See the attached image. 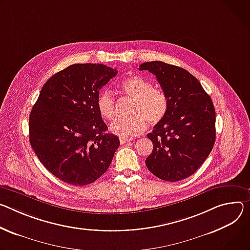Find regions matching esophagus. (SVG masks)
<instances>
[{
	"label": "esophagus",
	"instance_id": "34e87169",
	"mask_svg": "<svg viewBox=\"0 0 250 250\" xmlns=\"http://www.w3.org/2000/svg\"><path fill=\"white\" fill-rule=\"evenodd\" d=\"M130 141H132V139H130V138H121L120 137V143L121 144H125V143L130 142Z\"/></svg>",
	"mask_w": 250,
	"mask_h": 250
}]
</instances>
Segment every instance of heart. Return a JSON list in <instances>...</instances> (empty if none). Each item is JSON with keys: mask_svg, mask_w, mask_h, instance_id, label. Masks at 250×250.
Instances as JSON below:
<instances>
[{"mask_svg": "<svg viewBox=\"0 0 250 250\" xmlns=\"http://www.w3.org/2000/svg\"><path fill=\"white\" fill-rule=\"evenodd\" d=\"M121 90L133 99L130 117L118 118L110 125V131L121 138L141 134L150 125L159 124L167 114L169 101L161 88L154 87L151 80L141 75H131L120 83ZM99 114L111 120L115 116V98L109 90H103L97 98Z\"/></svg>", "mask_w": 250, "mask_h": 250, "instance_id": "b5f03b06", "label": "heart"}]
</instances>
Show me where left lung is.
Listing matches in <instances>:
<instances>
[{
	"label": "left lung",
	"mask_w": 250,
	"mask_h": 250,
	"mask_svg": "<svg viewBox=\"0 0 250 250\" xmlns=\"http://www.w3.org/2000/svg\"><path fill=\"white\" fill-rule=\"evenodd\" d=\"M139 69L156 75L169 101L165 118L147 134L153 151L146 159V166L161 180L182 181L201 167L213 148L212 101L200 81L182 67L149 62Z\"/></svg>",
	"instance_id": "8db88e82"
}]
</instances>
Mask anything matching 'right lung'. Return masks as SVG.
I'll use <instances>...</instances> for the list:
<instances>
[{
	"mask_svg": "<svg viewBox=\"0 0 250 250\" xmlns=\"http://www.w3.org/2000/svg\"><path fill=\"white\" fill-rule=\"evenodd\" d=\"M118 71L101 63H77L42 86L29 119L30 143L60 180L85 186L109 168L120 142L107 133L97 109L99 90Z\"/></svg>",
	"mask_w": 250,
	"mask_h": 250,
	"instance_id": "1",
	"label": "right lung"
}]
</instances>
